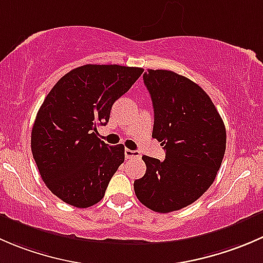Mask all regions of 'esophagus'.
I'll return each mask as SVG.
<instances>
[{
  "label": "esophagus",
  "mask_w": 263,
  "mask_h": 263,
  "mask_svg": "<svg viewBox=\"0 0 263 263\" xmlns=\"http://www.w3.org/2000/svg\"><path fill=\"white\" fill-rule=\"evenodd\" d=\"M124 156H126V159H136V158H140L141 155H140L139 151L126 148V150H124Z\"/></svg>",
  "instance_id": "obj_1"
}]
</instances>
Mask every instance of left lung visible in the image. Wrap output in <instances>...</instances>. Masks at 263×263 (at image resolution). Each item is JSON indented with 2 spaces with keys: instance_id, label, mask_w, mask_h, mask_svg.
Masks as SVG:
<instances>
[{
  "instance_id": "1",
  "label": "left lung",
  "mask_w": 263,
  "mask_h": 263,
  "mask_svg": "<svg viewBox=\"0 0 263 263\" xmlns=\"http://www.w3.org/2000/svg\"><path fill=\"white\" fill-rule=\"evenodd\" d=\"M144 82L153 100V137L164 146L165 159L142 156L146 173L134 188L142 205L166 214L193 203L213 184L227 131L210 97L196 82L168 70H147Z\"/></svg>"
}]
</instances>
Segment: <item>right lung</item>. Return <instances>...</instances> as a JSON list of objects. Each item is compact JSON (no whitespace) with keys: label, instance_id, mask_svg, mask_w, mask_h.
I'll use <instances>...</instances> for the list:
<instances>
[{"label":"right lung","instance_id":"right-lung-1","mask_svg":"<svg viewBox=\"0 0 263 263\" xmlns=\"http://www.w3.org/2000/svg\"><path fill=\"white\" fill-rule=\"evenodd\" d=\"M142 72L84 65L61 78L46 97L31 129V153L42 179L63 202L85 209L104 197L124 161V146L98 139L97 127L108 123L113 103Z\"/></svg>","mask_w":263,"mask_h":263}]
</instances>
